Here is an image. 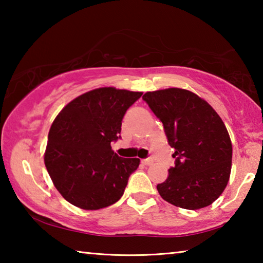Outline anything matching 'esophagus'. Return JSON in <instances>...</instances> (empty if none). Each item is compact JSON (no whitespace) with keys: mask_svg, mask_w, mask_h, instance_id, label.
Returning a JSON list of instances; mask_svg holds the SVG:
<instances>
[{"mask_svg":"<svg viewBox=\"0 0 263 263\" xmlns=\"http://www.w3.org/2000/svg\"><path fill=\"white\" fill-rule=\"evenodd\" d=\"M153 159L152 158H148V159H145L142 160V163L145 164V166H151V164H153Z\"/></svg>","mask_w":263,"mask_h":263,"instance_id":"obj_1","label":"esophagus"}]
</instances>
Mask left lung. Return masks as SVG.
<instances>
[{"instance_id":"obj_1","label":"left lung","mask_w":263,"mask_h":263,"mask_svg":"<svg viewBox=\"0 0 263 263\" xmlns=\"http://www.w3.org/2000/svg\"><path fill=\"white\" fill-rule=\"evenodd\" d=\"M162 122L175 166L157 185L164 201L188 210L210 205L222 194L232 167V142L216 110L195 92L181 88L142 96Z\"/></svg>"}]
</instances>
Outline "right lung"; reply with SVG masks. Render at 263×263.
Here are the masks:
<instances>
[{
	"mask_svg": "<svg viewBox=\"0 0 263 263\" xmlns=\"http://www.w3.org/2000/svg\"><path fill=\"white\" fill-rule=\"evenodd\" d=\"M141 91L97 88L70 101L52 123L44 162L66 201L83 210H99L118 201L138 158H121L111 148L126 110Z\"/></svg>",
	"mask_w": 263,
	"mask_h": 263,
	"instance_id": "add662e5",
	"label": "right lung"
}]
</instances>
